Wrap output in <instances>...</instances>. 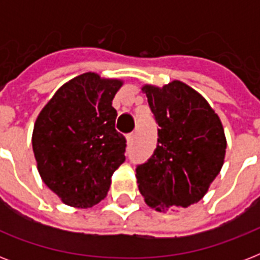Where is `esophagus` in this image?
Wrapping results in <instances>:
<instances>
[{
    "instance_id": "1",
    "label": "esophagus",
    "mask_w": 260,
    "mask_h": 260,
    "mask_svg": "<svg viewBox=\"0 0 260 260\" xmlns=\"http://www.w3.org/2000/svg\"><path fill=\"white\" fill-rule=\"evenodd\" d=\"M135 138H136V135L135 134L128 135V136H126V144H128V146H132L135 142Z\"/></svg>"
}]
</instances>
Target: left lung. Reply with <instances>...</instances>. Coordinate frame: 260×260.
Listing matches in <instances>:
<instances>
[{
	"label": "left lung",
	"instance_id": "left-lung-1",
	"mask_svg": "<svg viewBox=\"0 0 260 260\" xmlns=\"http://www.w3.org/2000/svg\"><path fill=\"white\" fill-rule=\"evenodd\" d=\"M158 129V146L136 169L139 191L150 208L166 212L197 204L224 165L226 139L218 114L181 81L144 85Z\"/></svg>",
	"mask_w": 260,
	"mask_h": 260
}]
</instances>
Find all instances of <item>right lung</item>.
<instances>
[{"label":"right lung","instance_id":"obj_1","mask_svg":"<svg viewBox=\"0 0 260 260\" xmlns=\"http://www.w3.org/2000/svg\"><path fill=\"white\" fill-rule=\"evenodd\" d=\"M122 83L83 73L59 87L35 121L38 171L66 205H97L125 160V138L114 129L117 112L112 106Z\"/></svg>","mask_w":260,"mask_h":260}]
</instances>
